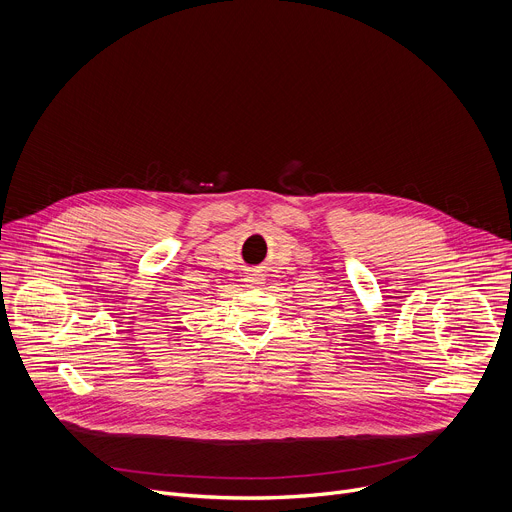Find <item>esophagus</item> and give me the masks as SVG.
<instances>
[{
  "mask_svg": "<svg viewBox=\"0 0 512 512\" xmlns=\"http://www.w3.org/2000/svg\"><path fill=\"white\" fill-rule=\"evenodd\" d=\"M243 281H245L247 285H251V287H257V285L263 283V275H261L259 271H249Z\"/></svg>",
  "mask_w": 512,
  "mask_h": 512,
  "instance_id": "obj_1",
  "label": "esophagus"
}]
</instances>
